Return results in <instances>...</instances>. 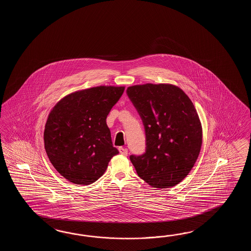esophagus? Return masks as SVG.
Wrapping results in <instances>:
<instances>
[{
	"label": "esophagus",
	"mask_w": 251,
	"mask_h": 251,
	"mask_svg": "<svg viewBox=\"0 0 251 251\" xmlns=\"http://www.w3.org/2000/svg\"><path fill=\"white\" fill-rule=\"evenodd\" d=\"M118 151H119V152H120L122 155H127V149H126V148L119 147V148H118Z\"/></svg>",
	"instance_id": "1"
}]
</instances>
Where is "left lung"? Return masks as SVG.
<instances>
[{
  "instance_id": "1",
  "label": "left lung",
  "mask_w": 251,
  "mask_h": 251,
  "mask_svg": "<svg viewBox=\"0 0 251 251\" xmlns=\"http://www.w3.org/2000/svg\"><path fill=\"white\" fill-rule=\"evenodd\" d=\"M126 93L146 136L144 154L130 156L135 171L151 187L176 186L192 170L202 146V126L194 104L172 84L131 86Z\"/></svg>"
}]
</instances>
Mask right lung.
<instances>
[{
    "label": "right lung",
    "mask_w": 251,
    "mask_h": 251,
    "mask_svg": "<svg viewBox=\"0 0 251 251\" xmlns=\"http://www.w3.org/2000/svg\"><path fill=\"white\" fill-rule=\"evenodd\" d=\"M125 87L98 86L63 98L48 115L44 143L48 159L72 183L90 185L118 154L107 127L108 113Z\"/></svg>",
    "instance_id": "add662e5"
}]
</instances>
